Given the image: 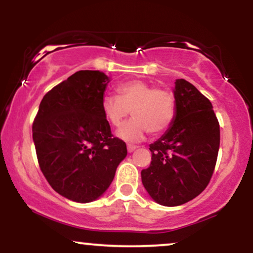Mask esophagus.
<instances>
[{"instance_id": "obj_1", "label": "esophagus", "mask_w": 253, "mask_h": 253, "mask_svg": "<svg viewBox=\"0 0 253 253\" xmlns=\"http://www.w3.org/2000/svg\"><path fill=\"white\" fill-rule=\"evenodd\" d=\"M135 149H136V146H134V145H127V151H128L129 153L133 152Z\"/></svg>"}]
</instances>
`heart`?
<instances>
[{
  "label": "heart",
  "mask_w": 253,
  "mask_h": 253,
  "mask_svg": "<svg viewBox=\"0 0 253 253\" xmlns=\"http://www.w3.org/2000/svg\"><path fill=\"white\" fill-rule=\"evenodd\" d=\"M117 95H104L102 112L113 126L118 127L133 115L128 123L118 129L117 135L127 143H139L147 132L159 134L172 124L176 114V100L169 90L153 88L140 80L119 84Z\"/></svg>",
  "instance_id": "obj_1"
}]
</instances>
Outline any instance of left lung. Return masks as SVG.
<instances>
[{"instance_id":"obj_1","label":"left lung","mask_w":253,"mask_h":253,"mask_svg":"<svg viewBox=\"0 0 253 253\" xmlns=\"http://www.w3.org/2000/svg\"><path fill=\"white\" fill-rule=\"evenodd\" d=\"M176 114L150 145L152 161L141 182L153 201L175 207L195 199L210 183L220 146V126L211 101L193 84L176 80Z\"/></svg>"}]
</instances>
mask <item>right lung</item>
<instances>
[{"label": "right lung", "mask_w": 253, "mask_h": 253, "mask_svg": "<svg viewBox=\"0 0 253 253\" xmlns=\"http://www.w3.org/2000/svg\"><path fill=\"white\" fill-rule=\"evenodd\" d=\"M110 78L81 70L51 89L33 123V141L43 176L58 194L80 203L98 199L127 156L102 112Z\"/></svg>", "instance_id": "add662e5"}]
</instances>
